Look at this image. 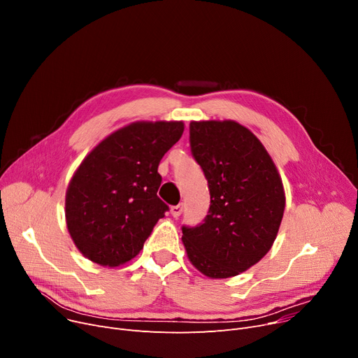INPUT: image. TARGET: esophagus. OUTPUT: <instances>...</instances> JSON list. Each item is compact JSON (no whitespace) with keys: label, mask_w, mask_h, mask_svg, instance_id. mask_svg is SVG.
Instances as JSON below:
<instances>
[{"label":"esophagus","mask_w":358,"mask_h":358,"mask_svg":"<svg viewBox=\"0 0 358 358\" xmlns=\"http://www.w3.org/2000/svg\"><path fill=\"white\" fill-rule=\"evenodd\" d=\"M181 212H182V204L173 206V208H171V215H173L174 217H178V216L181 215Z\"/></svg>","instance_id":"obj_1"}]
</instances>
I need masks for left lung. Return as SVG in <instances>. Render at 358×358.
Listing matches in <instances>:
<instances>
[{"label":"left lung","instance_id":"8db88e82","mask_svg":"<svg viewBox=\"0 0 358 358\" xmlns=\"http://www.w3.org/2000/svg\"><path fill=\"white\" fill-rule=\"evenodd\" d=\"M190 145L210 208L199 227H182L187 257L206 277H235L271 250L286 208L283 181L264 145L235 120L192 122Z\"/></svg>","mask_w":358,"mask_h":358}]
</instances>
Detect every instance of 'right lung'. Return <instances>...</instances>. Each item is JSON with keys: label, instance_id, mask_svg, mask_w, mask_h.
Segmentation results:
<instances>
[{"label": "right lung", "instance_id": "right-lung-1", "mask_svg": "<svg viewBox=\"0 0 358 358\" xmlns=\"http://www.w3.org/2000/svg\"><path fill=\"white\" fill-rule=\"evenodd\" d=\"M182 131V122H134L83 159L68 184L65 220L85 258L119 267L141 252L168 210L157 196L158 165Z\"/></svg>", "mask_w": 358, "mask_h": 358}]
</instances>
